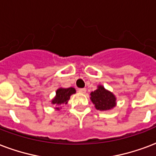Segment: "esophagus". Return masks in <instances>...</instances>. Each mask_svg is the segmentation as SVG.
I'll use <instances>...</instances> for the list:
<instances>
[{"instance_id":"esophagus-1","label":"esophagus","mask_w":156,"mask_h":156,"mask_svg":"<svg viewBox=\"0 0 156 156\" xmlns=\"http://www.w3.org/2000/svg\"><path fill=\"white\" fill-rule=\"evenodd\" d=\"M86 91H87L86 88H79L78 89V92H79V93L84 94V93H86Z\"/></svg>"}]
</instances>
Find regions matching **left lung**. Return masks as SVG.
Wrapping results in <instances>:
<instances>
[{
    "label": "left lung",
    "instance_id": "obj_1",
    "mask_svg": "<svg viewBox=\"0 0 156 156\" xmlns=\"http://www.w3.org/2000/svg\"><path fill=\"white\" fill-rule=\"evenodd\" d=\"M91 100L99 110H109L115 106V97L102 86L91 93Z\"/></svg>",
    "mask_w": 156,
    "mask_h": 156
}]
</instances>
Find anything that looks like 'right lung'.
Returning <instances> with one entry per match:
<instances>
[{
    "label": "right lung",
    "instance_id": "obj_1",
    "mask_svg": "<svg viewBox=\"0 0 156 156\" xmlns=\"http://www.w3.org/2000/svg\"><path fill=\"white\" fill-rule=\"evenodd\" d=\"M75 89L73 87H69V88H59L56 91V96L52 101V104L61 105L64 103H67L68 101L69 100L70 96L72 94L75 93Z\"/></svg>",
    "mask_w": 156,
    "mask_h": 156
}]
</instances>
